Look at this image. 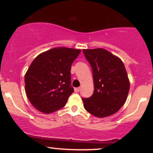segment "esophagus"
<instances>
[{
	"label": "esophagus",
	"mask_w": 153,
	"mask_h": 153,
	"mask_svg": "<svg viewBox=\"0 0 153 153\" xmlns=\"http://www.w3.org/2000/svg\"><path fill=\"white\" fill-rule=\"evenodd\" d=\"M74 90H75V92L78 93L79 91H80V88H75Z\"/></svg>",
	"instance_id": "1"
}]
</instances>
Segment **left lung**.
Instances as JSON below:
<instances>
[{"label":"left lung","mask_w":153,"mask_h":153,"mask_svg":"<svg viewBox=\"0 0 153 153\" xmlns=\"http://www.w3.org/2000/svg\"><path fill=\"white\" fill-rule=\"evenodd\" d=\"M92 68L94 91L89 98H82L84 108L96 117L116 113L125 103L129 81L124 63L103 49L82 50Z\"/></svg>","instance_id":"1"}]
</instances>
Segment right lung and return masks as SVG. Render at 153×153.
Segmentation results:
<instances>
[{
	"label": "right lung",
	"instance_id": "obj_1",
	"mask_svg": "<svg viewBox=\"0 0 153 153\" xmlns=\"http://www.w3.org/2000/svg\"><path fill=\"white\" fill-rule=\"evenodd\" d=\"M80 50L56 47L39 54L24 78L28 99L35 108L49 114L60 109L73 92L71 65Z\"/></svg>",
	"mask_w": 153,
	"mask_h": 153
}]
</instances>
